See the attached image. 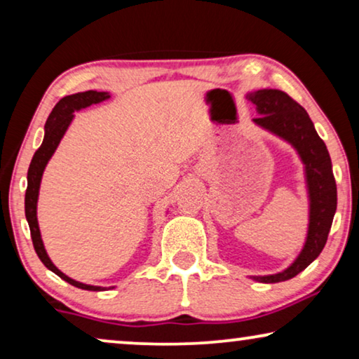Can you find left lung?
I'll return each mask as SVG.
<instances>
[{"label": "left lung", "instance_id": "left-lung-1", "mask_svg": "<svg viewBox=\"0 0 359 359\" xmlns=\"http://www.w3.org/2000/svg\"><path fill=\"white\" fill-rule=\"evenodd\" d=\"M250 100L262 114L253 121L291 142L306 163L309 194H311V224H309L306 247L296 262L283 273L253 278L259 283H281L304 271L325 247L337 210L335 176L325 144L313 129L307 111L297 101L281 90H259L250 96Z\"/></svg>", "mask_w": 359, "mask_h": 359}]
</instances>
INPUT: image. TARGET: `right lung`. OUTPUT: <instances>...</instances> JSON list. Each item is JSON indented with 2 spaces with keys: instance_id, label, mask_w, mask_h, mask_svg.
Returning a JSON list of instances; mask_svg holds the SVG:
<instances>
[{
  "instance_id": "1",
  "label": "right lung",
  "mask_w": 359,
  "mask_h": 359,
  "mask_svg": "<svg viewBox=\"0 0 359 359\" xmlns=\"http://www.w3.org/2000/svg\"><path fill=\"white\" fill-rule=\"evenodd\" d=\"M107 97H109L107 93L85 91V93H76V95H72V96H65L57 102L46 122V135H43L42 145L39 147L36 154H34L31 165H29L27 189H26V199H24V205H26V219H27L29 229H31L32 245H34V250H36L37 257L41 258V262L46 264L50 271L55 273L57 276H60L63 281H67L68 284H72V286L75 287L86 289V291H102L104 287L88 286V284L78 283L75 279L65 276V274H63L60 269H57L55 264L50 262V258L47 257V252L46 248H43V243L41 238V230H39V224H37V196H39V186H41L43 168H46L47 161L50 160L52 154L55 151L58 142H60L63 134H65L68 124H70V121L73 119V112L81 109V107L104 101Z\"/></svg>"
}]
</instances>
